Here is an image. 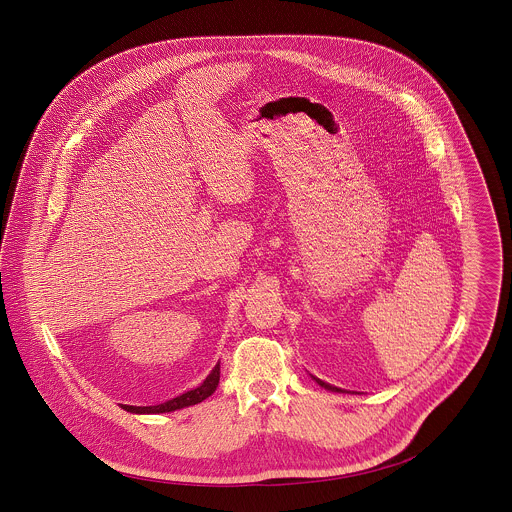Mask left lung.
I'll list each match as a JSON object with an SVG mask.
<instances>
[{
    "instance_id": "1",
    "label": "left lung",
    "mask_w": 512,
    "mask_h": 512,
    "mask_svg": "<svg viewBox=\"0 0 512 512\" xmlns=\"http://www.w3.org/2000/svg\"><path fill=\"white\" fill-rule=\"evenodd\" d=\"M315 380H317L321 386H325L327 390H335V392H339V390H341V388H335V386H331V384H325V382H323V380H319V378H315ZM341 392H343V390H341Z\"/></svg>"
}]
</instances>
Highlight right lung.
Masks as SVG:
<instances>
[{"mask_svg":"<svg viewBox=\"0 0 512 512\" xmlns=\"http://www.w3.org/2000/svg\"><path fill=\"white\" fill-rule=\"evenodd\" d=\"M220 380V365L213 368V372L205 378V382L169 402H163V404H157V406H122L124 410L128 412H134V414H163V412H173V410H179V408H185V406H193V404H199L203 400H207L219 386Z\"/></svg>","mask_w":512,"mask_h":512,"instance_id":"right-lung-1","label":"right lung"}]
</instances>
